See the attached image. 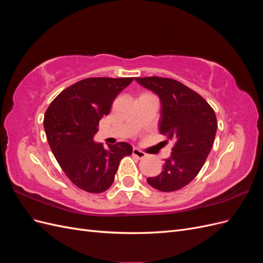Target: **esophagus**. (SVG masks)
<instances>
[{
	"label": "esophagus",
	"instance_id": "1",
	"mask_svg": "<svg viewBox=\"0 0 263 263\" xmlns=\"http://www.w3.org/2000/svg\"><path fill=\"white\" fill-rule=\"evenodd\" d=\"M133 155L135 156V157H137L138 159H142V158H145L147 155L144 153V151H141V150H139V149H137V148H134L133 149Z\"/></svg>",
	"mask_w": 263,
	"mask_h": 263
}]
</instances>
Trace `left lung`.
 Wrapping results in <instances>:
<instances>
[{
  "instance_id": "8db88e82",
  "label": "left lung",
  "mask_w": 263,
  "mask_h": 263,
  "mask_svg": "<svg viewBox=\"0 0 263 263\" xmlns=\"http://www.w3.org/2000/svg\"><path fill=\"white\" fill-rule=\"evenodd\" d=\"M135 80L159 95L162 105L159 132L168 138L166 141L174 142L161 173L147 182L161 192L178 191L204 165L216 135V115L200 94L173 79L147 77Z\"/></svg>"
}]
</instances>
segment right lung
Wrapping results in <instances>:
<instances>
[{
  "label": "right lung",
  "mask_w": 263,
  "mask_h": 263,
  "mask_svg": "<svg viewBox=\"0 0 263 263\" xmlns=\"http://www.w3.org/2000/svg\"><path fill=\"white\" fill-rule=\"evenodd\" d=\"M134 78H87L57 95L47 108L44 127L54 158L70 181L89 193H102L113 184L119 161L130 156L127 142L93 141L100 119Z\"/></svg>",
  "instance_id": "1"
}]
</instances>
